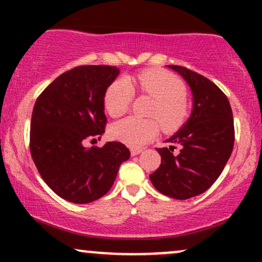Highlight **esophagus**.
<instances>
[{
    "instance_id": "esophagus-1",
    "label": "esophagus",
    "mask_w": 262,
    "mask_h": 262,
    "mask_svg": "<svg viewBox=\"0 0 262 262\" xmlns=\"http://www.w3.org/2000/svg\"><path fill=\"white\" fill-rule=\"evenodd\" d=\"M140 152H143V149H140V148H132V149H130V154H132V156L139 155Z\"/></svg>"
}]
</instances>
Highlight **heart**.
<instances>
[{
    "instance_id": "obj_1",
    "label": "heart",
    "mask_w": 262,
    "mask_h": 262,
    "mask_svg": "<svg viewBox=\"0 0 262 262\" xmlns=\"http://www.w3.org/2000/svg\"><path fill=\"white\" fill-rule=\"evenodd\" d=\"M137 87L141 93L155 98L150 114L160 121L166 130L179 128L187 117V103L185 101V86L173 75L162 71L145 70L134 80L125 77L114 80L104 93V106L112 117H121L130 107ZM159 133L156 119L139 118L130 116L117 122L111 129L114 139L129 146L144 145Z\"/></svg>"
}]
</instances>
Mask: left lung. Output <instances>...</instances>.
<instances>
[{
    "label": "left lung",
    "instance_id": "left-lung-1",
    "mask_svg": "<svg viewBox=\"0 0 262 262\" xmlns=\"http://www.w3.org/2000/svg\"><path fill=\"white\" fill-rule=\"evenodd\" d=\"M191 89L193 108L188 121L156 149L159 169L150 175L154 187L165 196L188 200L208 189L223 171L234 146V119L227 96L212 81L187 68L169 65ZM179 155H173L176 145Z\"/></svg>",
    "mask_w": 262,
    "mask_h": 262
}]
</instances>
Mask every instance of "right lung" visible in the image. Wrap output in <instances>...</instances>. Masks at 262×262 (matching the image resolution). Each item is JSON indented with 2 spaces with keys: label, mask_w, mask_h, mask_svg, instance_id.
<instances>
[{
  "label": "right lung",
  "mask_w": 262,
  "mask_h": 262,
  "mask_svg": "<svg viewBox=\"0 0 262 262\" xmlns=\"http://www.w3.org/2000/svg\"><path fill=\"white\" fill-rule=\"evenodd\" d=\"M118 74L116 66H76L56 77L35 101L32 159L45 183L69 202L90 203L104 196L130 156L119 141L85 146L104 133V93Z\"/></svg>",
  "instance_id": "obj_1"
}]
</instances>
